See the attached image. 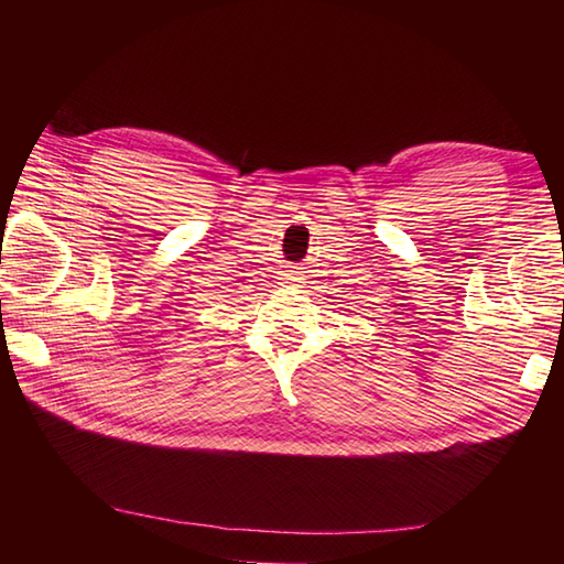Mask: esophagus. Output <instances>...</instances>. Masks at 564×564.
I'll use <instances>...</instances> for the list:
<instances>
[{
	"mask_svg": "<svg viewBox=\"0 0 564 564\" xmlns=\"http://www.w3.org/2000/svg\"><path fill=\"white\" fill-rule=\"evenodd\" d=\"M285 279H289V281H297V275H295V271H291V273H285Z\"/></svg>",
	"mask_w": 564,
	"mask_h": 564,
	"instance_id": "1",
	"label": "esophagus"
}]
</instances>
